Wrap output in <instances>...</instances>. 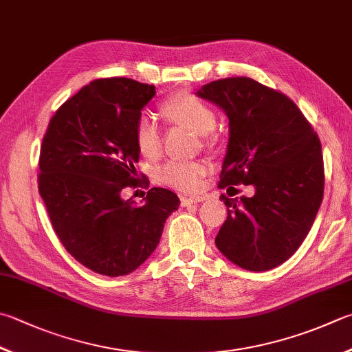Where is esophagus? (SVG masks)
I'll return each instance as SVG.
<instances>
[{
    "mask_svg": "<svg viewBox=\"0 0 352 352\" xmlns=\"http://www.w3.org/2000/svg\"><path fill=\"white\" fill-rule=\"evenodd\" d=\"M204 196H181V204L182 207H188V205H193L204 201Z\"/></svg>",
    "mask_w": 352,
    "mask_h": 352,
    "instance_id": "34e87169",
    "label": "esophagus"
}]
</instances>
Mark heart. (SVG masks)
Listing matches in <instances>:
<instances>
[{
    "label": "heart",
    "instance_id": "obj_1",
    "mask_svg": "<svg viewBox=\"0 0 352 352\" xmlns=\"http://www.w3.org/2000/svg\"><path fill=\"white\" fill-rule=\"evenodd\" d=\"M161 113L170 124L182 125L196 135H202L208 142L217 141L216 111L211 105L190 91H177L161 104ZM135 144L144 157L156 159L161 153L162 138L153 121L141 116L135 125ZM207 173L202 162L168 161L159 171V179L164 184L182 191H196L201 179Z\"/></svg>",
    "mask_w": 352,
    "mask_h": 352
}]
</instances>
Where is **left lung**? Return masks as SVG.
<instances>
[{"label":"left lung","mask_w":352,"mask_h":352,"mask_svg":"<svg viewBox=\"0 0 352 352\" xmlns=\"http://www.w3.org/2000/svg\"><path fill=\"white\" fill-rule=\"evenodd\" d=\"M197 95L228 116V151L219 187L254 185L253 197L221 199L227 221L216 247L248 271H268L293 256L323 199L320 139L294 101L251 78L205 84ZM233 196V195H231Z\"/></svg>","instance_id":"left-lung-1"}]
</instances>
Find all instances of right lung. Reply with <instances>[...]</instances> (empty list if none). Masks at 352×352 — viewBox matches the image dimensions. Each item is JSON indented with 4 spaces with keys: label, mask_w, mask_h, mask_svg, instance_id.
<instances>
[{
    "label": "right lung",
    "mask_w": 352,
    "mask_h": 352,
    "mask_svg": "<svg viewBox=\"0 0 352 352\" xmlns=\"http://www.w3.org/2000/svg\"><path fill=\"white\" fill-rule=\"evenodd\" d=\"M155 94V85L130 78L95 79L55 111L43 138L38 190L52 227L98 274L125 276L147 261L181 204L157 187L144 205L122 199L125 188H148L135 168V125Z\"/></svg>",
    "instance_id": "right-lung-1"
}]
</instances>
